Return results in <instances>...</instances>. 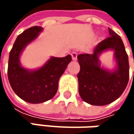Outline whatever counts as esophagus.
I'll return each mask as SVG.
<instances>
[{"instance_id": "esophagus-1", "label": "esophagus", "mask_w": 134, "mask_h": 134, "mask_svg": "<svg viewBox=\"0 0 134 134\" xmlns=\"http://www.w3.org/2000/svg\"><path fill=\"white\" fill-rule=\"evenodd\" d=\"M71 57H72L73 60H77V53H75V52H73V53H71Z\"/></svg>"}]
</instances>
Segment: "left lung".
I'll return each mask as SVG.
<instances>
[{
    "mask_svg": "<svg viewBox=\"0 0 134 134\" xmlns=\"http://www.w3.org/2000/svg\"><path fill=\"white\" fill-rule=\"evenodd\" d=\"M110 37L99 42L92 54L77 56V74L81 98L92 105H105L116 101L124 92L129 81V60L120 36L109 28ZM114 51L116 67L109 70L100 65L99 57L104 52Z\"/></svg>",
    "mask_w": 134,
    "mask_h": 134,
    "instance_id": "1",
    "label": "left lung"
}]
</instances>
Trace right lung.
Listing matches in <instances>:
<instances>
[{
	"label": "right lung",
	"instance_id": "1",
	"mask_svg": "<svg viewBox=\"0 0 134 134\" xmlns=\"http://www.w3.org/2000/svg\"><path fill=\"white\" fill-rule=\"evenodd\" d=\"M43 29L29 28L20 34L9 53L8 77L12 88L22 100L39 104L53 98L58 89V81L71 61L70 55L65 57H51L42 67L31 70L21 64L20 57L26 46L36 40Z\"/></svg>",
	"mask_w": 134,
	"mask_h": 134
}]
</instances>
